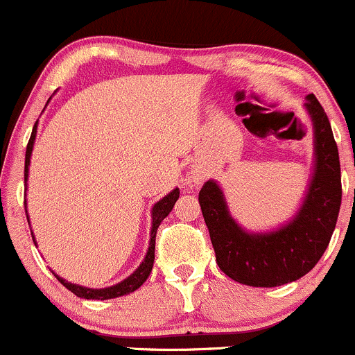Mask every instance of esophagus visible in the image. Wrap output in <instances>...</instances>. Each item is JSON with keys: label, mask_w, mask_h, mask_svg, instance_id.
<instances>
[{"label": "esophagus", "mask_w": 355, "mask_h": 355, "mask_svg": "<svg viewBox=\"0 0 355 355\" xmlns=\"http://www.w3.org/2000/svg\"><path fill=\"white\" fill-rule=\"evenodd\" d=\"M201 179H203V176H200V174H196V176H194V181H196V182H200Z\"/></svg>", "instance_id": "obj_1"}]
</instances>
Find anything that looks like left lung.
I'll return each instance as SVG.
<instances>
[{
	"label": "left lung",
	"mask_w": 355,
	"mask_h": 355,
	"mask_svg": "<svg viewBox=\"0 0 355 355\" xmlns=\"http://www.w3.org/2000/svg\"><path fill=\"white\" fill-rule=\"evenodd\" d=\"M306 100L315 128V173L293 222L269 234H249L228 215L216 182H205L198 196L216 264L240 284L274 288L303 277L322 259L337 225L342 203L338 148L323 106L315 94Z\"/></svg>",
	"instance_id": "8db88e82"
}]
</instances>
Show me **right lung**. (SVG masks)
I'll return each mask as SVG.
<instances>
[{
	"instance_id": "right-lung-1",
	"label": "right lung",
	"mask_w": 355,
	"mask_h": 355,
	"mask_svg": "<svg viewBox=\"0 0 355 355\" xmlns=\"http://www.w3.org/2000/svg\"><path fill=\"white\" fill-rule=\"evenodd\" d=\"M35 133H37V123L35 127H33L32 130V135H30V140H28V146H26V154H25V181H26V176H28V166H30V154H32V148H33V142H35ZM179 198V189L176 188L173 193H169L167 196H164L161 201H157V203L154 205V208H152V232H150V243H148V250H147V255L146 259H144V262L140 264V268L135 270V272L132 274V276H128L127 279L121 281V283H118L115 286H112V288H105V289H89V288H83V286H78V284H72V283H67L66 279H62V277L55 276L57 279L60 281V284L66 286L67 289H69L71 293H74L76 296H79V298H85V300H112V298H118V296H123V295H128V293H133L135 289H139L140 286L146 283V279L148 277V274H150L152 270V266H154V259H155V235H157V228L159 225L164 218H166L167 215L171 213V209L174 208V203L178 201ZM26 213V209H25ZM33 239V235H32ZM33 242H35V239H33Z\"/></svg>"
}]
</instances>
